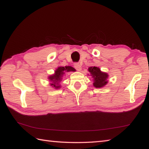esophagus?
<instances>
[{
	"mask_svg": "<svg viewBox=\"0 0 149 149\" xmlns=\"http://www.w3.org/2000/svg\"><path fill=\"white\" fill-rule=\"evenodd\" d=\"M74 68L77 71H81V65L79 63H75L74 64Z\"/></svg>",
	"mask_w": 149,
	"mask_h": 149,
	"instance_id": "esophagus-1",
	"label": "esophagus"
}]
</instances>
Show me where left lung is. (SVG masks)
Masks as SVG:
<instances>
[{
	"mask_svg": "<svg viewBox=\"0 0 149 149\" xmlns=\"http://www.w3.org/2000/svg\"><path fill=\"white\" fill-rule=\"evenodd\" d=\"M91 76L93 78V86L96 88H101L107 84L108 75L105 72L100 71V69L98 67L92 66L88 69Z\"/></svg>",
	"mask_w": 149,
	"mask_h": 149,
	"instance_id": "1",
	"label": "left lung"
}]
</instances>
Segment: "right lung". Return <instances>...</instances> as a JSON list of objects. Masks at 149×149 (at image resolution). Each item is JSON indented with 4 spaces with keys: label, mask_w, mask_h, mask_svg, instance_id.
Here are the masks:
<instances>
[{
    "label": "right lung",
    "mask_w": 149,
    "mask_h": 149,
    "mask_svg": "<svg viewBox=\"0 0 149 149\" xmlns=\"http://www.w3.org/2000/svg\"><path fill=\"white\" fill-rule=\"evenodd\" d=\"M75 70L72 66H60L55 70L54 74L53 75H50L49 77V79L51 82L50 84V86L54 87L55 89H59L60 85L59 83L61 81L63 75L65 74V72H75Z\"/></svg>",
    "instance_id": "right-lung-1"
}]
</instances>
